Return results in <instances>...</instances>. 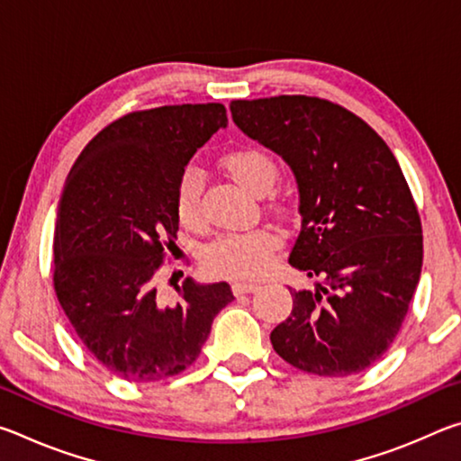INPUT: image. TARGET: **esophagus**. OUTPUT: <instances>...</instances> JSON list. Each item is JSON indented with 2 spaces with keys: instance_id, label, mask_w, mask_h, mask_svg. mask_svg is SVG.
Listing matches in <instances>:
<instances>
[{
  "instance_id": "34e87169",
  "label": "esophagus",
  "mask_w": 461,
  "mask_h": 461,
  "mask_svg": "<svg viewBox=\"0 0 461 461\" xmlns=\"http://www.w3.org/2000/svg\"><path fill=\"white\" fill-rule=\"evenodd\" d=\"M256 288H258V283H252V280H236V283H231V291L236 294L252 293Z\"/></svg>"
}]
</instances>
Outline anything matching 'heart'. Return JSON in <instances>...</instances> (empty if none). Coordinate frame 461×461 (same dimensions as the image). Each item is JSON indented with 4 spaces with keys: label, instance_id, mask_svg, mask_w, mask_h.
Listing matches in <instances>:
<instances>
[{
    "label": "heart",
    "instance_id": "1",
    "mask_svg": "<svg viewBox=\"0 0 461 461\" xmlns=\"http://www.w3.org/2000/svg\"><path fill=\"white\" fill-rule=\"evenodd\" d=\"M223 167L244 189L264 194L278 178V167L268 152L256 146H241L223 156ZM203 191L205 176L201 168L186 167L178 178L175 193V213L185 228L199 230L205 223L203 215ZM280 246L275 231L256 230L248 233H225L205 252L207 268L221 276L254 278L268 270L272 256Z\"/></svg>",
    "mask_w": 461,
    "mask_h": 461
}]
</instances>
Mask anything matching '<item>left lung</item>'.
Wrapping results in <instances>:
<instances>
[{
    "instance_id": "left-lung-1",
    "label": "left lung",
    "mask_w": 461,
    "mask_h": 461,
    "mask_svg": "<svg viewBox=\"0 0 461 461\" xmlns=\"http://www.w3.org/2000/svg\"><path fill=\"white\" fill-rule=\"evenodd\" d=\"M249 138L283 156L301 193L288 264L315 278L270 333L275 352L317 376L378 362L407 317L423 267V230L394 154L346 107L321 97L231 101Z\"/></svg>"
}]
</instances>
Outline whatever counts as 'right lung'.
I'll return each mask as SVG.
<instances>
[{
    "mask_svg": "<svg viewBox=\"0 0 461 461\" xmlns=\"http://www.w3.org/2000/svg\"><path fill=\"white\" fill-rule=\"evenodd\" d=\"M221 104H185L122 115L83 148L54 225V293L83 346L115 376L158 382L197 360L228 283L156 293V272L178 231L175 193L197 148L225 128Z\"/></svg>",
    "mask_w": 461,
    "mask_h": 461,
    "instance_id": "1",
    "label": "right lung"
}]
</instances>
